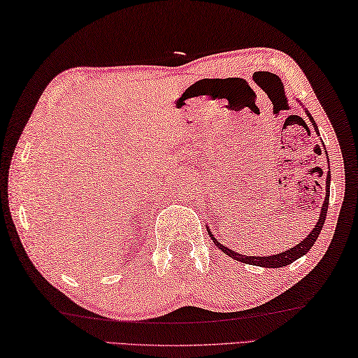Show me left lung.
<instances>
[{
	"mask_svg": "<svg viewBox=\"0 0 358 358\" xmlns=\"http://www.w3.org/2000/svg\"><path fill=\"white\" fill-rule=\"evenodd\" d=\"M309 115V120L312 122L313 128H315V131L318 133V128L315 125V122H313V117L309 114V111H306ZM329 187H331V173L327 171V178H326V198H324V202H323V207H322V213H320V220L315 225V229H313L308 236H306L300 244H296L295 247H292L290 250H286V252H281L278 255H272V257H245V255H239L236 252H233L230 249H227V247L217 243V241L215 239L213 233L208 230L211 239H213V243L216 244V247H220V249L225 253L229 255L230 258H235L236 261H241V262H245V264H253V266H261V267H268V268H276V267H282V266H287L290 264V262H294L295 259H298L300 257H303V255H306L309 252L310 247L315 244V241L320 235V231H322L323 225H324V220H326V213H327V203H329Z\"/></svg>",
	"mask_w": 358,
	"mask_h": 358,
	"instance_id": "8db88e82",
	"label": "left lung"
}]
</instances>
